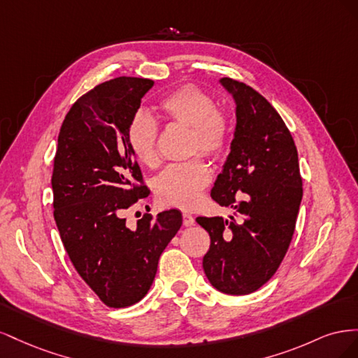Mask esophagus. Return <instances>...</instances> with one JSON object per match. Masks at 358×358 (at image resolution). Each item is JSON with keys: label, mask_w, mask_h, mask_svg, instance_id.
<instances>
[{"label": "esophagus", "mask_w": 358, "mask_h": 358, "mask_svg": "<svg viewBox=\"0 0 358 358\" xmlns=\"http://www.w3.org/2000/svg\"><path fill=\"white\" fill-rule=\"evenodd\" d=\"M182 216H183V225H185V227H191V225H194V222H196L194 216L188 212H183Z\"/></svg>", "instance_id": "1"}]
</instances>
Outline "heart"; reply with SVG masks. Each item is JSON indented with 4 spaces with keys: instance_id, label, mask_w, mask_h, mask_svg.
Listing matches in <instances>:
<instances>
[{
    "instance_id": "obj_1",
    "label": "heart",
    "mask_w": 358,
    "mask_h": 358,
    "mask_svg": "<svg viewBox=\"0 0 358 358\" xmlns=\"http://www.w3.org/2000/svg\"><path fill=\"white\" fill-rule=\"evenodd\" d=\"M162 115L170 122L191 128L189 152L203 154L212 159L224 155L230 143V121L222 110L216 109L213 96L194 85H183L159 101ZM127 143L134 158L146 167L158 164L155 119L137 112L127 127ZM212 173L201 158L170 164L154 179V192L159 203L191 209L209 187Z\"/></svg>"
}]
</instances>
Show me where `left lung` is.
Masks as SVG:
<instances>
[{"instance_id": "obj_1", "label": "left lung", "mask_w": 358, "mask_h": 358, "mask_svg": "<svg viewBox=\"0 0 358 358\" xmlns=\"http://www.w3.org/2000/svg\"><path fill=\"white\" fill-rule=\"evenodd\" d=\"M236 101L231 152L210 197L239 221L199 216L210 236L203 257L209 282L225 294H251L272 278L288 251L303 196L297 148L282 117L251 86L221 79Z\"/></svg>"}]
</instances>
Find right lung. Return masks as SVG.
Returning a JSON list of instances; mask_svg holds the SVG:
<instances>
[{"mask_svg":"<svg viewBox=\"0 0 358 358\" xmlns=\"http://www.w3.org/2000/svg\"><path fill=\"white\" fill-rule=\"evenodd\" d=\"M152 85L122 76L83 94L64 119L53 158V218L64 248L80 278L116 309L146 296L182 225L176 209L145 213L134 229L124 218L150 192L125 133Z\"/></svg>","mask_w":358,"mask_h":358,"instance_id":"obj_1","label":"right lung"}]
</instances>
